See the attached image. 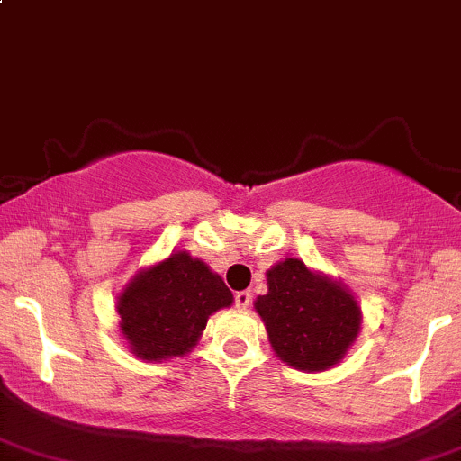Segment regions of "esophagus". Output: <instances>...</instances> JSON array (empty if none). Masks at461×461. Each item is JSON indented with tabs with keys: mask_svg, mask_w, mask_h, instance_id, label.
<instances>
[{
	"mask_svg": "<svg viewBox=\"0 0 461 461\" xmlns=\"http://www.w3.org/2000/svg\"><path fill=\"white\" fill-rule=\"evenodd\" d=\"M250 302H253V293L250 291L235 293V306L240 308V311H246V308L250 306Z\"/></svg>",
	"mask_w": 461,
	"mask_h": 461,
	"instance_id": "1",
	"label": "esophagus"
}]
</instances>
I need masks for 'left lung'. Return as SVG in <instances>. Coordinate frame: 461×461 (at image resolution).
<instances>
[{"instance_id":"obj_1","label":"left lung","mask_w":461,"mask_h":461,"mask_svg":"<svg viewBox=\"0 0 461 461\" xmlns=\"http://www.w3.org/2000/svg\"><path fill=\"white\" fill-rule=\"evenodd\" d=\"M255 311L277 357L300 371H326L339 362L362 320L346 288L300 259H284L268 270V293L258 297Z\"/></svg>"}]
</instances>
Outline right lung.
Segmentation results:
<instances>
[{
    "mask_svg": "<svg viewBox=\"0 0 461 461\" xmlns=\"http://www.w3.org/2000/svg\"><path fill=\"white\" fill-rule=\"evenodd\" d=\"M232 303V293L202 259L177 250L137 275L120 295V329L141 359L177 357L197 344L208 315Z\"/></svg>",
    "mask_w": 461,
    "mask_h": 461,
    "instance_id": "right-lung-1",
    "label": "right lung"
}]
</instances>
